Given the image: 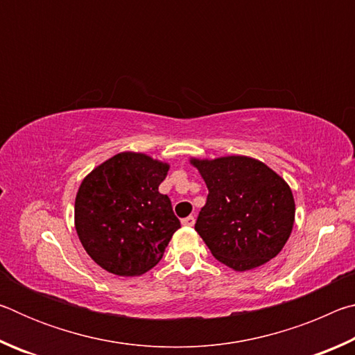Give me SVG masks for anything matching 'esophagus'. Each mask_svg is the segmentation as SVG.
Masks as SVG:
<instances>
[{
  "mask_svg": "<svg viewBox=\"0 0 355 355\" xmlns=\"http://www.w3.org/2000/svg\"><path fill=\"white\" fill-rule=\"evenodd\" d=\"M182 224H183L184 227H192V225L196 224V218H194V216H188V218L182 219Z\"/></svg>",
  "mask_w": 355,
  "mask_h": 355,
  "instance_id": "34e87169",
  "label": "esophagus"
}]
</instances>
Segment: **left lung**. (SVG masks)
Here are the masks:
<instances>
[{
    "mask_svg": "<svg viewBox=\"0 0 355 355\" xmlns=\"http://www.w3.org/2000/svg\"><path fill=\"white\" fill-rule=\"evenodd\" d=\"M208 188L196 232L213 257L235 271L268 263L284 249L294 224L290 186L249 156L191 159Z\"/></svg>",
    "mask_w": 355,
    "mask_h": 355,
    "instance_id": "1",
    "label": "left lung"
}]
</instances>
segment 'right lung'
Listing matches in <instances>:
<instances>
[{"instance_id":"right-lung-1","label":"right lung","mask_w":355,"mask_h":355,"mask_svg":"<svg viewBox=\"0 0 355 355\" xmlns=\"http://www.w3.org/2000/svg\"><path fill=\"white\" fill-rule=\"evenodd\" d=\"M169 164L144 153L112 156L83 180L75 228L83 248L107 272L135 277L163 258L180 228L171 199L158 191Z\"/></svg>"}]
</instances>
